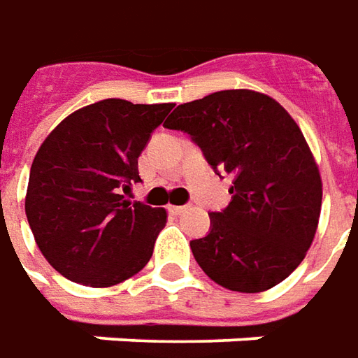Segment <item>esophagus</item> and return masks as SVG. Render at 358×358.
Here are the masks:
<instances>
[{"mask_svg": "<svg viewBox=\"0 0 358 358\" xmlns=\"http://www.w3.org/2000/svg\"><path fill=\"white\" fill-rule=\"evenodd\" d=\"M168 212H170L172 216H182V214L186 212V206H170Z\"/></svg>", "mask_w": 358, "mask_h": 358, "instance_id": "obj_1", "label": "esophagus"}]
</instances>
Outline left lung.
I'll return each instance as SVG.
<instances>
[{"label": "left lung", "mask_w": 358, "mask_h": 358, "mask_svg": "<svg viewBox=\"0 0 358 358\" xmlns=\"http://www.w3.org/2000/svg\"><path fill=\"white\" fill-rule=\"evenodd\" d=\"M164 127L200 146L231 200L210 212V231L192 240L198 265L217 285L259 293L301 264L321 214V176L303 132L271 96L220 91L174 108Z\"/></svg>", "instance_id": "1"}]
</instances>
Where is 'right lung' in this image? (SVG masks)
<instances>
[{
  "label": "right lung",
  "instance_id": "obj_1",
  "mask_svg": "<svg viewBox=\"0 0 358 358\" xmlns=\"http://www.w3.org/2000/svg\"><path fill=\"white\" fill-rule=\"evenodd\" d=\"M172 106L106 99L75 110L45 138L29 172L25 214L63 278L110 287L152 257L166 212L122 192L142 182L138 156Z\"/></svg>",
  "mask_w": 358,
  "mask_h": 358
}]
</instances>
